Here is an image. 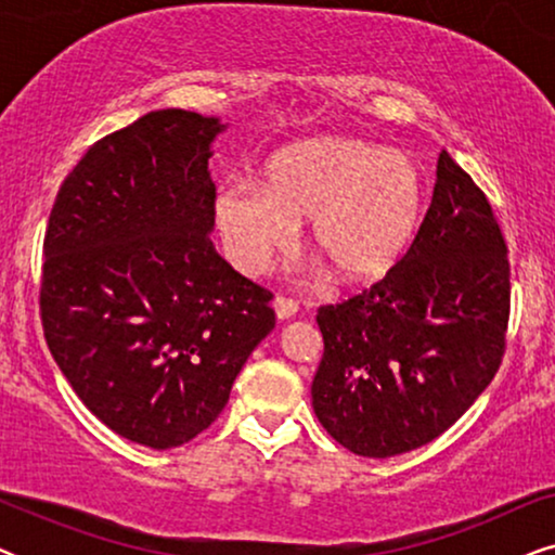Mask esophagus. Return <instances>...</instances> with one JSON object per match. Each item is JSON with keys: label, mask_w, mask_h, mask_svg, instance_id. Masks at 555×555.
I'll list each match as a JSON object with an SVG mask.
<instances>
[{"label": "esophagus", "mask_w": 555, "mask_h": 555, "mask_svg": "<svg viewBox=\"0 0 555 555\" xmlns=\"http://www.w3.org/2000/svg\"><path fill=\"white\" fill-rule=\"evenodd\" d=\"M272 308H275V315H278V321H291V318L298 313V302H293V300H287V298H278L272 300Z\"/></svg>", "instance_id": "esophagus-1"}]
</instances>
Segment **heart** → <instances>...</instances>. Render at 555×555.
I'll return each instance as SVG.
<instances>
[{"label":"heart","instance_id":"b5f03b06","mask_svg":"<svg viewBox=\"0 0 555 555\" xmlns=\"http://www.w3.org/2000/svg\"><path fill=\"white\" fill-rule=\"evenodd\" d=\"M422 211L414 158L351 135L291 143L264 162L262 184L230 179L215 196L219 237L242 272H260L308 222V249L348 287L374 285L404 260Z\"/></svg>","mask_w":555,"mask_h":555}]
</instances>
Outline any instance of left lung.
Here are the masks:
<instances>
[{"mask_svg": "<svg viewBox=\"0 0 555 555\" xmlns=\"http://www.w3.org/2000/svg\"><path fill=\"white\" fill-rule=\"evenodd\" d=\"M511 264L485 194L442 151L427 217L404 260L356 298L318 310L313 412L361 457L431 442L503 361Z\"/></svg>", "mask_w": 555, "mask_h": 555, "instance_id": "obj_1", "label": "left lung"}]
</instances>
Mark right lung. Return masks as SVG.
Returning <instances> with one entry per match:
<instances>
[{
	"mask_svg": "<svg viewBox=\"0 0 555 555\" xmlns=\"http://www.w3.org/2000/svg\"><path fill=\"white\" fill-rule=\"evenodd\" d=\"M224 128L166 108L105 135L63 181L44 232L52 359L105 427L151 450L207 429L275 328L272 295L209 240Z\"/></svg>",
	"mask_w": 555,
	"mask_h": 555,
	"instance_id": "obj_1",
	"label": "right lung"
}]
</instances>
